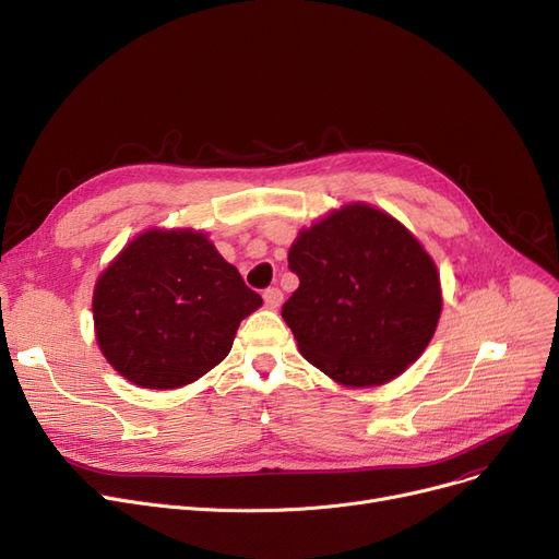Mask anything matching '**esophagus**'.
<instances>
[{
	"label": "esophagus",
	"instance_id": "34e87169",
	"mask_svg": "<svg viewBox=\"0 0 559 559\" xmlns=\"http://www.w3.org/2000/svg\"><path fill=\"white\" fill-rule=\"evenodd\" d=\"M262 299H264L266 308H278L283 304V293L278 287H266L262 293Z\"/></svg>",
	"mask_w": 559,
	"mask_h": 559
}]
</instances>
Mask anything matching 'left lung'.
Here are the masks:
<instances>
[{"label":"left lung","mask_w":559,"mask_h":559,"mask_svg":"<svg viewBox=\"0 0 559 559\" xmlns=\"http://www.w3.org/2000/svg\"><path fill=\"white\" fill-rule=\"evenodd\" d=\"M299 287L283 304L299 352L345 385L402 374L441 314L436 264L391 214L347 205L301 230L287 255Z\"/></svg>","instance_id":"left-lung-1"}]
</instances>
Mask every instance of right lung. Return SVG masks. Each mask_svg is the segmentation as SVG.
I'll use <instances>...</instances> for the list:
<instances>
[{"mask_svg": "<svg viewBox=\"0 0 559 559\" xmlns=\"http://www.w3.org/2000/svg\"><path fill=\"white\" fill-rule=\"evenodd\" d=\"M260 304L203 233L148 230L95 283V335L126 379L166 391L219 366Z\"/></svg>", "mask_w": 559, "mask_h": 559, "instance_id": "right-lung-1", "label": "right lung"}]
</instances>
